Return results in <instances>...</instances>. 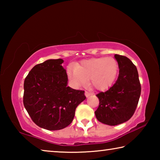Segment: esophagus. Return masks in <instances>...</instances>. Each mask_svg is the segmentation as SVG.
I'll return each instance as SVG.
<instances>
[{
  "label": "esophagus",
  "mask_w": 160,
  "mask_h": 160,
  "mask_svg": "<svg viewBox=\"0 0 160 160\" xmlns=\"http://www.w3.org/2000/svg\"><path fill=\"white\" fill-rule=\"evenodd\" d=\"M85 94L86 97H89L90 96H91V93H90V92H87V91H85Z\"/></svg>",
  "instance_id": "obj_1"
}]
</instances>
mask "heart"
Returning <instances> with one entry per match:
<instances>
[{
    "label": "heart",
    "instance_id": "1",
    "mask_svg": "<svg viewBox=\"0 0 160 160\" xmlns=\"http://www.w3.org/2000/svg\"><path fill=\"white\" fill-rule=\"evenodd\" d=\"M118 63L112 57L84 60L75 66H68L67 73L75 85H84L90 78V84L97 90H106L114 82Z\"/></svg>",
    "mask_w": 160,
    "mask_h": 160
}]
</instances>
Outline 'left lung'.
<instances>
[{"label": "left lung", "mask_w": 160, "mask_h": 160, "mask_svg": "<svg viewBox=\"0 0 160 160\" xmlns=\"http://www.w3.org/2000/svg\"><path fill=\"white\" fill-rule=\"evenodd\" d=\"M119 74L114 85L97 97L99 105L95 111L97 120L109 126L128 121L136 109L141 92L138 72L132 62L126 56L115 54Z\"/></svg>", "instance_id": "8db88e82"}]
</instances>
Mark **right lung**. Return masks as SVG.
Listing matches in <instances>:
<instances>
[{
  "mask_svg": "<svg viewBox=\"0 0 160 160\" xmlns=\"http://www.w3.org/2000/svg\"><path fill=\"white\" fill-rule=\"evenodd\" d=\"M63 60L48 59L33 67L24 82V106L40 128L57 131L73 120L75 109L86 99L85 91L68 87Z\"/></svg>",
  "mask_w": 160,
  "mask_h": 160,
  "instance_id": "1",
  "label": "right lung"
}]
</instances>
